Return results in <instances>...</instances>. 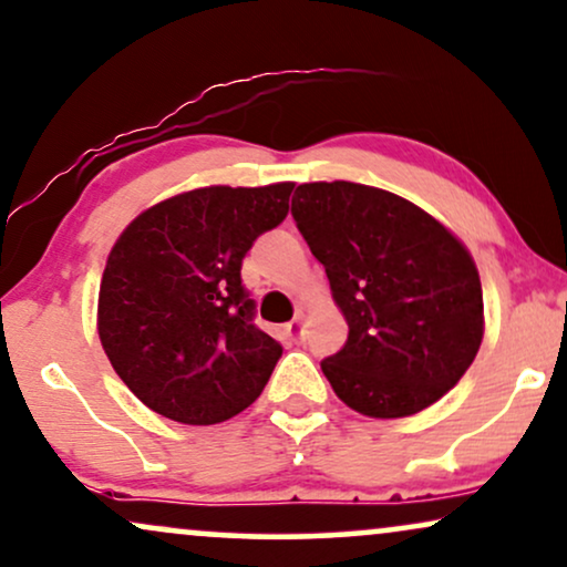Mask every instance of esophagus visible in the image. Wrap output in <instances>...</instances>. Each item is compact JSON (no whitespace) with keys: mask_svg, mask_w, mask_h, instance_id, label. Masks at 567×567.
Here are the masks:
<instances>
[{"mask_svg":"<svg viewBox=\"0 0 567 567\" xmlns=\"http://www.w3.org/2000/svg\"><path fill=\"white\" fill-rule=\"evenodd\" d=\"M289 333H291L293 338H301V336H305V312H297V315H293V320L289 322Z\"/></svg>","mask_w":567,"mask_h":567,"instance_id":"esophagus-1","label":"esophagus"}]
</instances>
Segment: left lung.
I'll use <instances>...</instances> for the list:
<instances>
[{"instance_id": "obj_1", "label": "left lung", "mask_w": 567, "mask_h": 567, "mask_svg": "<svg viewBox=\"0 0 567 567\" xmlns=\"http://www.w3.org/2000/svg\"><path fill=\"white\" fill-rule=\"evenodd\" d=\"M291 216L349 322L343 349L320 362L338 399L374 419L443 399L484 336L468 249L414 203L354 182L299 185Z\"/></svg>"}]
</instances>
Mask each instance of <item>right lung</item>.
<instances>
[{"label":"right lung","instance_id":"right-lung-1","mask_svg":"<svg viewBox=\"0 0 567 567\" xmlns=\"http://www.w3.org/2000/svg\"><path fill=\"white\" fill-rule=\"evenodd\" d=\"M291 189H193L140 213L116 239L99 291L101 347L156 414L218 424L262 393L284 349L255 326L241 260L286 218Z\"/></svg>","mask_w":567,"mask_h":567}]
</instances>
